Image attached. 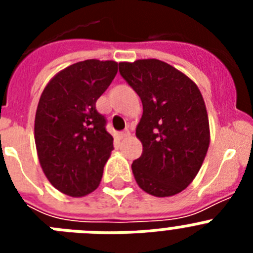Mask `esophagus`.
I'll list each match as a JSON object with an SVG mask.
<instances>
[{"label":"esophagus","instance_id":"obj_1","mask_svg":"<svg viewBox=\"0 0 253 253\" xmlns=\"http://www.w3.org/2000/svg\"><path fill=\"white\" fill-rule=\"evenodd\" d=\"M129 135H130V131H129V129H125L124 131H122V133H120V138H122V139H125V138H128Z\"/></svg>","mask_w":253,"mask_h":253}]
</instances>
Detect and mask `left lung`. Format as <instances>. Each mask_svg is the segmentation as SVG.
Here are the masks:
<instances>
[{
    "label": "left lung",
    "instance_id": "left-lung-1",
    "mask_svg": "<svg viewBox=\"0 0 253 253\" xmlns=\"http://www.w3.org/2000/svg\"><path fill=\"white\" fill-rule=\"evenodd\" d=\"M119 72L143 105L135 129L143 152L131 165L135 181L149 195H176L193 182L209 148L202 92L186 75L158 59L122 62Z\"/></svg>",
    "mask_w": 253,
    "mask_h": 253
}]
</instances>
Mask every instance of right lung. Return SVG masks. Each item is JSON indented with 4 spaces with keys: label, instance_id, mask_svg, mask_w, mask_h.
I'll use <instances>...</instances> for the list:
<instances>
[{
    "label": "right lung",
    "instance_id": "right-lung-1",
    "mask_svg": "<svg viewBox=\"0 0 253 253\" xmlns=\"http://www.w3.org/2000/svg\"><path fill=\"white\" fill-rule=\"evenodd\" d=\"M118 73L114 60L87 59L58 72L44 88L34 137L44 175L60 193L80 198L97 189L114 149L96 101Z\"/></svg>",
    "mask_w": 253,
    "mask_h": 253
}]
</instances>
